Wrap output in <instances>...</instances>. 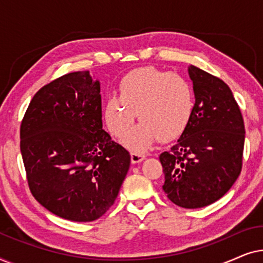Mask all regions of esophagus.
I'll return each instance as SVG.
<instances>
[{
	"instance_id": "1",
	"label": "esophagus",
	"mask_w": 263,
	"mask_h": 263,
	"mask_svg": "<svg viewBox=\"0 0 263 263\" xmlns=\"http://www.w3.org/2000/svg\"><path fill=\"white\" fill-rule=\"evenodd\" d=\"M130 158H132L133 164H138V163H141V161L146 158V156L143 153H140V152H132Z\"/></svg>"
}]
</instances>
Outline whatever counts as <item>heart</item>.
I'll list each match as a JSON object with an SVG mask.
<instances>
[{
	"label": "heart",
	"mask_w": 263,
	"mask_h": 263,
	"mask_svg": "<svg viewBox=\"0 0 263 263\" xmlns=\"http://www.w3.org/2000/svg\"><path fill=\"white\" fill-rule=\"evenodd\" d=\"M195 110V95L189 81L153 67L129 71L118 85V96L106 99L104 117L109 130L123 138L139 112L143 123L125 136L132 149H145L161 139L171 141L188 128Z\"/></svg>",
	"instance_id": "heart-1"
}]
</instances>
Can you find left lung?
I'll return each mask as SVG.
<instances>
[{"label": "left lung", "instance_id": "obj_1", "mask_svg": "<svg viewBox=\"0 0 263 263\" xmlns=\"http://www.w3.org/2000/svg\"><path fill=\"white\" fill-rule=\"evenodd\" d=\"M195 110L171 151L163 152L168 200L183 208H201L229 192L242 171L246 129L231 89L221 79L189 67Z\"/></svg>", "mask_w": 263, "mask_h": 263}]
</instances>
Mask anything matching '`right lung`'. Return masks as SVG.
I'll return each instance as SVG.
<instances>
[{
  "label": "right lung",
  "instance_id": "1",
  "mask_svg": "<svg viewBox=\"0 0 263 263\" xmlns=\"http://www.w3.org/2000/svg\"><path fill=\"white\" fill-rule=\"evenodd\" d=\"M28 188L51 213L93 221L115 203L130 154L103 129L99 81L88 70L50 81L20 125Z\"/></svg>",
  "mask_w": 263,
  "mask_h": 263
}]
</instances>
